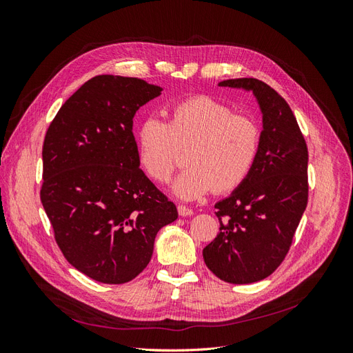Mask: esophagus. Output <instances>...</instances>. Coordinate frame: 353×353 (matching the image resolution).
<instances>
[{
	"mask_svg": "<svg viewBox=\"0 0 353 353\" xmlns=\"http://www.w3.org/2000/svg\"><path fill=\"white\" fill-rule=\"evenodd\" d=\"M178 213L181 216H191V215H193V210H191L187 206H184V205H178Z\"/></svg>",
	"mask_w": 353,
	"mask_h": 353,
	"instance_id": "34e87169",
	"label": "esophagus"
}]
</instances>
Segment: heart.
<instances>
[{
  "label": "heart",
  "instance_id": "heart-1",
  "mask_svg": "<svg viewBox=\"0 0 353 353\" xmlns=\"http://www.w3.org/2000/svg\"><path fill=\"white\" fill-rule=\"evenodd\" d=\"M138 157L144 172L165 184L178 166L179 148L187 147L188 165L174 183V193L193 200L213 188L230 193L253 170L261 153V125L248 114L209 95H193L170 108L169 122L147 116L138 128Z\"/></svg>",
  "mask_w": 353,
  "mask_h": 353
}]
</instances>
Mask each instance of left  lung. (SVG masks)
Masks as SVG:
<instances>
[{
    "mask_svg": "<svg viewBox=\"0 0 353 353\" xmlns=\"http://www.w3.org/2000/svg\"><path fill=\"white\" fill-rule=\"evenodd\" d=\"M219 85L253 91L263 131L249 178L215 205L219 232L203 259L219 280L249 284L271 275L290 250L307 205V145L290 105L268 83L239 78Z\"/></svg>",
    "mask_w": 353,
    "mask_h": 353,
    "instance_id": "obj_1",
    "label": "left lung"
}]
</instances>
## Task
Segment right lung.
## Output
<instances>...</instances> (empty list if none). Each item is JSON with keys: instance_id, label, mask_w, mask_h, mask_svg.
<instances>
[{"instance_id": "1", "label": "right lung", "mask_w": 353, "mask_h": 353, "mask_svg": "<svg viewBox=\"0 0 353 353\" xmlns=\"http://www.w3.org/2000/svg\"><path fill=\"white\" fill-rule=\"evenodd\" d=\"M162 88L99 74L66 100L42 145L41 201L68 262L104 284L134 280L176 206L140 169L135 112Z\"/></svg>"}]
</instances>
